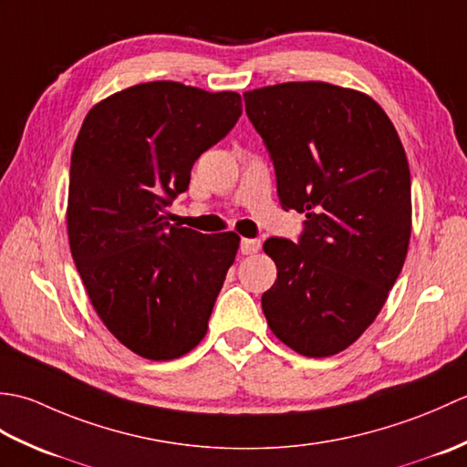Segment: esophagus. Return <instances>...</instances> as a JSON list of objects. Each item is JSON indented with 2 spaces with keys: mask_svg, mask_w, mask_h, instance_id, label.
<instances>
[{
  "mask_svg": "<svg viewBox=\"0 0 467 467\" xmlns=\"http://www.w3.org/2000/svg\"><path fill=\"white\" fill-rule=\"evenodd\" d=\"M261 251V241L259 239H243L241 241V253L243 254H254Z\"/></svg>",
  "mask_w": 467,
  "mask_h": 467,
  "instance_id": "1",
  "label": "esophagus"
}]
</instances>
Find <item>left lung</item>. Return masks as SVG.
Masks as SVG:
<instances>
[{
  "label": "left lung",
  "mask_w": 467,
  "mask_h": 467,
  "mask_svg": "<svg viewBox=\"0 0 467 467\" xmlns=\"http://www.w3.org/2000/svg\"><path fill=\"white\" fill-rule=\"evenodd\" d=\"M299 243L265 241L276 281L263 293L271 331L305 357L347 349L389 296L411 236V178L398 130L371 96L327 82L244 92Z\"/></svg>",
  "instance_id": "8db88e82"
}]
</instances>
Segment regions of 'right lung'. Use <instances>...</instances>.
<instances>
[{
  "label": "right lung",
  "instance_id": "add662e5",
  "mask_svg": "<svg viewBox=\"0 0 467 467\" xmlns=\"http://www.w3.org/2000/svg\"><path fill=\"white\" fill-rule=\"evenodd\" d=\"M243 112L236 92L146 82L98 102L72 150L67 239L106 329L136 355L171 361L208 329L239 234L168 223L208 148Z\"/></svg>",
  "mask_w": 467,
  "mask_h": 467
}]
</instances>
